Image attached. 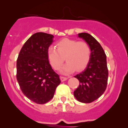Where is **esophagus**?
<instances>
[{
    "label": "esophagus",
    "instance_id": "esophagus-1",
    "mask_svg": "<svg viewBox=\"0 0 128 128\" xmlns=\"http://www.w3.org/2000/svg\"><path fill=\"white\" fill-rule=\"evenodd\" d=\"M60 80H61L62 82H64L68 80V78H66V77H63V76H60Z\"/></svg>",
    "mask_w": 128,
    "mask_h": 128
}]
</instances>
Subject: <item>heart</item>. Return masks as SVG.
<instances>
[{"label": "heart", "instance_id": "obj_1", "mask_svg": "<svg viewBox=\"0 0 128 128\" xmlns=\"http://www.w3.org/2000/svg\"><path fill=\"white\" fill-rule=\"evenodd\" d=\"M56 47L57 49L50 46L47 50L48 60L53 69H60L64 59L67 62L61 69L64 74L73 72L75 69L82 70L88 64L91 50L86 42L64 38L57 43Z\"/></svg>", "mask_w": 128, "mask_h": 128}]
</instances>
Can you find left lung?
Wrapping results in <instances>:
<instances>
[{"instance_id":"left-lung-1","label":"left lung","mask_w":128,"mask_h":128,"mask_svg":"<svg viewBox=\"0 0 128 128\" xmlns=\"http://www.w3.org/2000/svg\"><path fill=\"white\" fill-rule=\"evenodd\" d=\"M78 37L88 43L90 48V58L86 69L75 78L80 85L74 91V96L82 103H91L104 94L108 78L106 56L101 44L91 35L81 33Z\"/></svg>"}]
</instances>
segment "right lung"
I'll return each mask as SVG.
<instances>
[{
    "label": "right lung",
    "instance_id": "add662e5",
    "mask_svg": "<svg viewBox=\"0 0 128 128\" xmlns=\"http://www.w3.org/2000/svg\"><path fill=\"white\" fill-rule=\"evenodd\" d=\"M53 36L36 33L24 44L18 55L16 78L23 94L32 102L44 104L54 96L60 84L59 75L50 66L47 50Z\"/></svg>",
    "mask_w": 128,
    "mask_h": 128
}]
</instances>
